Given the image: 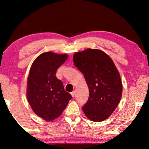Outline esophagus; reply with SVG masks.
<instances>
[{
  "instance_id": "34e87169",
  "label": "esophagus",
  "mask_w": 149,
  "mask_h": 149,
  "mask_svg": "<svg viewBox=\"0 0 149 149\" xmlns=\"http://www.w3.org/2000/svg\"><path fill=\"white\" fill-rule=\"evenodd\" d=\"M71 95H72V97H74V95H75V94H76V91H72V92H71Z\"/></svg>"
}]
</instances>
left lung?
Listing matches in <instances>:
<instances>
[{"label":"left lung","mask_w":149,"mask_h":149,"mask_svg":"<svg viewBox=\"0 0 149 149\" xmlns=\"http://www.w3.org/2000/svg\"><path fill=\"white\" fill-rule=\"evenodd\" d=\"M74 64L84 74L89 90L87 102L82 107L85 115L94 122L107 119L120 101L122 85L113 61L97 49L75 53Z\"/></svg>","instance_id":"left-lung-1"}]
</instances>
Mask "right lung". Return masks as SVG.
<instances>
[{
    "label": "right lung",
    "instance_id": "right-lung-1",
    "mask_svg": "<svg viewBox=\"0 0 149 149\" xmlns=\"http://www.w3.org/2000/svg\"><path fill=\"white\" fill-rule=\"evenodd\" d=\"M68 57L66 54L45 52L36 58L30 69L27 100L34 113L47 121L60 116L72 99L55 75Z\"/></svg>",
    "mask_w": 149,
    "mask_h": 149
}]
</instances>
